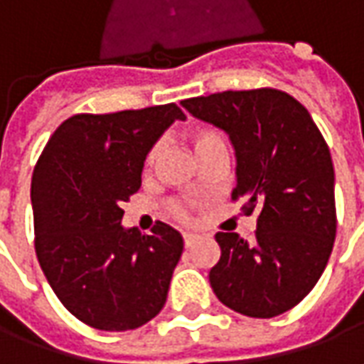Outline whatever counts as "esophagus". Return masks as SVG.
I'll return each instance as SVG.
<instances>
[{
    "label": "esophagus",
    "instance_id": "obj_1",
    "mask_svg": "<svg viewBox=\"0 0 364 364\" xmlns=\"http://www.w3.org/2000/svg\"><path fill=\"white\" fill-rule=\"evenodd\" d=\"M200 240L198 234H191V232H185L183 234V242H185V247H191V245H195Z\"/></svg>",
    "mask_w": 364,
    "mask_h": 364
}]
</instances>
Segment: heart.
<instances>
[{"label":"heart","instance_id":"heart-1","mask_svg":"<svg viewBox=\"0 0 364 364\" xmlns=\"http://www.w3.org/2000/svg\"><path fill=\"white\" fill-rule=\"evenodd\" d=\"M189 142L191 146H193L195 154H197L198 159H203L208 151L216 150V148H226L224 136H222L218 130H214V128L210 127L193 128L189 132ZM159 154H161V146L156 144V146L148 151L146 161H144L146 171H151V169L156 167V164H158L159 159ZM167 210H169V214L175 216L177 220H193V205H191V203H185V200H171V203H167Z\"/></svg>","mask_w":364,"mask_h":364}]
</instances>
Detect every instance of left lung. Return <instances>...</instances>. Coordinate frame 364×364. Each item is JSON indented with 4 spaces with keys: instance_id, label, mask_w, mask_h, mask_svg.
Wrapping results in <instances>:
<instances>
[{
    "instance_id": "left-lung-1",
    "label": "left lung",
    "mask_w": 364,
    "mask_h": 364,
    "mask_svg": "<svg viewBox=\"0 0 364 364\" xmlns=\"http://www.w3.org/2000/svg\"><path fill=\"white\" fill-rule=\"evenodd\" d=\"M197 119L222 128L236 150L244 213L257 210L247 242L218 232L220 261L208 279L222 304L250 318L284 314L316 287L336 240V175L320 128L302 103L261 87L185 99Z\"/></svg>"
}]
</instances>
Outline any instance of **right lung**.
<instances>
[{
  "label": "right lung",
  "mask_w": 364,
  "mask_h": 364,
  "mask_svg": "<svg viewBox=\"0 0 364 364\" xmlns=\"http://www.w3.org/2000/svg\"><path fill=\"white\" fill-rule=\"evenodd\" d=\"M185 112L175 103L64 120L36 161L31 203L35 250L46 281L91 328L127 331L156 318L167 300L181 234L122 228V203L142 185L151 146Z\"/></svg>",
  "instance_id": "right-lung-1"
}]
</instances>
